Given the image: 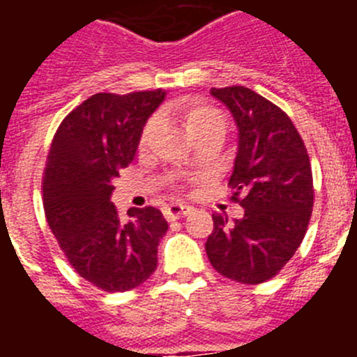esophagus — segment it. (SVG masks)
I'll return each mask as SVG.
<instances>
[{
    "label": "esophagus",
    "mask_w": 357,
    "mask_h": 357,
    "mask_svg": "<svg viewBox=\"0 0 357 357\" xmlns=\"http://www.w3.org/2000/svg\"><path fill=\"white\" fill-rule=\"evenodd\" d=\"M191 209L193 207L185 206V204H172V206L164 209V216L168 218V220H176V218H182L191 213Z\"/></svg>",
    "instance_id": "34e87169"
}]
</instances>
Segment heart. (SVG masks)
I'll use <instances>...</instances> for the list:
<instances>
[{
  "instance_id": "heart-1",
  "label": "heart",
  "mask_w": 357,
  "mask_h": 357,
  "mask_svg": "<svg viewBox=\"0 0 357 357\" xmlns=\"http://www.w3.org/2000/svg\"><path fill=\"white\" fill-rule=\"evenodd\" d=\"M182 119H184V125L189 134L193 135V139L206 134H216V132L218 134H223V128H225L223 116L216 109L204 105V103H191L185 109H182ZM155 118L146 121L143 132H141L139 148H144L148 144L151 134H153V128H155Z\"/></svg>"
}]
</instances>
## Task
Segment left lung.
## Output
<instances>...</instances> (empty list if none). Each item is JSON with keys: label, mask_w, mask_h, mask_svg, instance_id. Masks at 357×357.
Wrapping results in <instances>:
<instances>
[{"label": "left lung", "mask_w": 357, "mask_h": 357, "mask_svg": "<svg viewBox=\"0 0 357 357\" xmlns=\"http://www.w3.org/2000/svg\"><path fill=\"white\" fill-rule=\"evenodd\" d=\"M239 128L230 200L245 216L229 223L213 214L206 252L218 273L241 284H261L286 266L313 213V172L307 148L284 110L243 85L211 89Z\"/></svg>", "instance_id": "left-lung-1"}]
</instances>
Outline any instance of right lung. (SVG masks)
<instances>
[{
  "mask_svg": "<svg viewBox=\"0 0 357 357\" xmlns=\"http://www.w3.org/2000/svg\"><path fill=\"white\" fill-rule=\"evenodd\" d=\"M166 93H98L56 128L43 175L46 220L75 272L98 289L137 288L155 272L168 222L155 207L121 218L110 195L132 162L144 123Z\"/></svg>",
  "mask_w": 357,
  "mask_h": 357,
  "instance_id": "right-lung-1",
  "label": "right lung"
}]
</instances>
